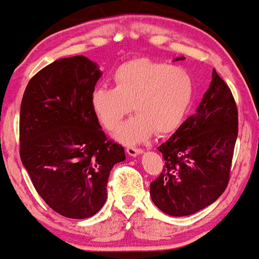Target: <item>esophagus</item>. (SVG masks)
Here are the masks:
<instances>
[{"instance_id": "obj_1", "label": "esophagus", "mask_w": 259, "mask_h": 259, "mask_svg": "<svg viewBox=\"0 0 259 259\" xmlns=\"http://www.w3.org/2000/svg\"><path fill=\"white\" fill-rule=\"evenodd\" d=\"M126 152L130 155V156L135 157V156H139V155L143 154V150L141 149H138V148H133V146H129V148H126Z\"/></svg>"}]
</instances>
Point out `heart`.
Masks as SVG:
<instances>
[{
	"label": "heart",
	"instance_id": "b5f03b06",
	"mask_svg": "<svg viewBox=\"0 0 259 259\" xmlns=\"http://www.w3.org/2000/svg\"><path fill=\"white\" fill-rule=\"evenodd\" d=\"M114 81L115 87L94 88L91 104L108 130L115 129L132 108L137 111L114 133V138L126 145L143 143L154 132L166 135L178 129L195 95L194 79L185 68L148 58L121 64Z\"/></svg>",
	"mask_w": 259,
	"mask_h": 259
}]
</instances>
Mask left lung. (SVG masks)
I'll list each match as a JSON object with an SVG mask.
<instances>
[{
  "instance_id": "1",
  "label": "left lung",
  "mask_w": 259,
  "mask_h": 259,
  "mask_svg": "<svg viewBox=\"0 0 259 259\" xmlns=\"http://www.w3.org/2000/svg\"><path fill=\"white\" fill-rule=\"evenodd\" d=\"M237 135L235 99L213 69L196 113L157 148L165 166L150 184L155 206L166 214L181 217L213 203L227 187Z\"/></svg>"
}]
</instances>
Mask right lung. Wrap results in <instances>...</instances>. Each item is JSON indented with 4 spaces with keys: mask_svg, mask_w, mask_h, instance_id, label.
I'll use <instances>...</instances> for the list:
<instances>
[{
    "mask_svg": "<svg viewBox=\"0 0 259 259\" xmlns=\"http://www.w3.org/2000/svg\"><path fill=\"white\" fill-rule=\"evenodd\" d=\"M100 77L87 57L62 58L39 70L22 98V164L45 202L68 219L103 207L111 168L125 160L124 148L108 140L92 109Z\"/></svg>",
    "mask_w": 259,
    "mask_h": 259,
    "instance_id": "add662e5",
    "label": "right lung"
}]
</instances>
